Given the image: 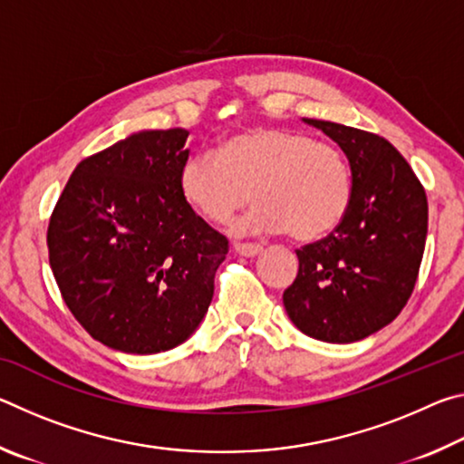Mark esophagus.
<instances>
[{"mask_svg": "<svg viewBox=\"0 0 464 464\" xmlns=\"http://www.w3.org/2000/svg\"><path fill=\"white\" fill-rule=\"evenodd\" d=\"M233 249L237 251L239 256H246V257H254L257 254H262V246H257V243H233Z\"/></svg>", "mask_w": 464, "mask_h": 464, "instance_id": "1", "label": "esophagus"}]
</instances>
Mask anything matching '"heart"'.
<instances>
[{
	"label": "heart",
	"mask_w": 464,
	"mask_h": 464,
	"mask_svg": "<svg viewBox=\"0 0 464 464\" xmlns=\"http://www.w3.org/2000/svg\"><path fill=\"white\" fill-rule=\"evenodd\" d=\"M178 188L188 207L210 223H227L254 198L235 231H286L315 241L348 215L354 182L343 151L307 132L257 127L227 137L217 153L182 163Z\"/></svg>",
	"instance_id": "1"
}]
</instances>
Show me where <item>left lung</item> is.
Masks as SVG:
<instances>
[{
  "label": "left lung",
  "instance_id": "obj_1",
  "mask_svg": "<svg viewBox=\"0 0 464 464\" xmlns=\"http://www.w3.org/2000/svg\"><path fill=\"white\" fill-rule=\"evenodd\" d=\"M304 122L340 145L354 194L327 237L296 249L298 274L282 301L304 335L358 342L389 325L410 301L426 247V190L387 139L329 121Z\"/></svg>",
  "mask_w": 464,
  "mask_h": 464
}]
</instances>
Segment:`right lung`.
I'll use <instances>...</instances> for the list:
<instances>
[{
	"label": "right lung",
	"instance_id": "1",
	"mask_svg": "<svg viewBox=\"0 0 464 464\" xmlns=\"http://www.w3.org/2000/svg\"><path fill=\"white\" fill-rule=\"evenodd\" d=\"M186 139L184 129L143 130L85 157L49 221L63 301L93 340L127 354H157L190 337L229 251L179 194Z\"/></svg>",
	"mask_w": 464,
	"mask_h": 464
}]
</instances>
